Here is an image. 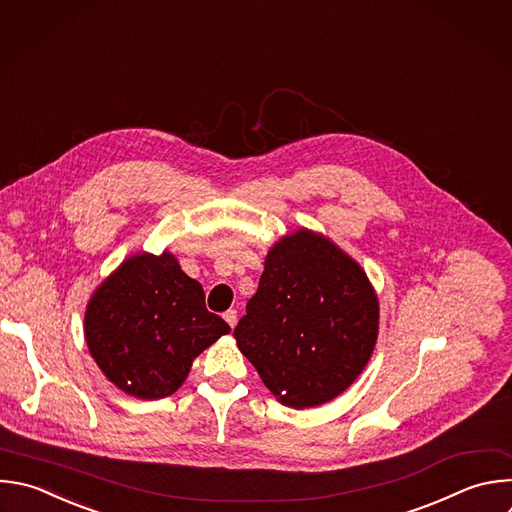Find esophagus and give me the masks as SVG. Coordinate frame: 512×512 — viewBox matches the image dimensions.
<instances>
[{
  "label": "esophagus",
  "mask_w": 512,
  "mask_h": 512,
  "mask_svg": "<svg viewBox=\"0 0 512 512\" xmlns=\"http://www.w3.org/2000/svg\"><path fill=\"white\" fill-rule=\"evenodd\" d=\"M223 317H225V321H227L231 327H235V323H237V311H235V309L225 311V313H223Z\"/></svg>",
  "instance_id": "esophagus-1"
}]
</instances>
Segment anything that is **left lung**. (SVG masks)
<instances>
[{"label": "left lung", "mask_w": 512, "mask_h": 512, "mask_svg": "<svg viewBox=\"0 0 512 512\" xmlns=\"http://www.w3.org/2000/svg\"><path fill=\"white\" fill-rule=\"evenodd\" d=\"M378 329L380 301L362 265L329 237L301 227L269 249L233 335L269 392L283 406L305 410L356 382Z\"/></svg>", "instance_id": "left-lung-1"}]
</instances>
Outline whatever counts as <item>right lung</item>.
<instances>
[{
	"instance_id": "1",
	"label": "right lung",
	"mask_w": 512,
	"mask_h": 512,
	"mask_svg": "<svg viewBox=\"0 0 512 512\" xmlns=\"http://www.w3.org/2000/svg\"><path fill=\"white\" fill-rule=\"evenodd\" d=\"M231 327L205 305L203 285L166 249L126 257L92 293L84 337L102 374L124 394H175L199 354Z\"/></svg>"
}]
</instances>
